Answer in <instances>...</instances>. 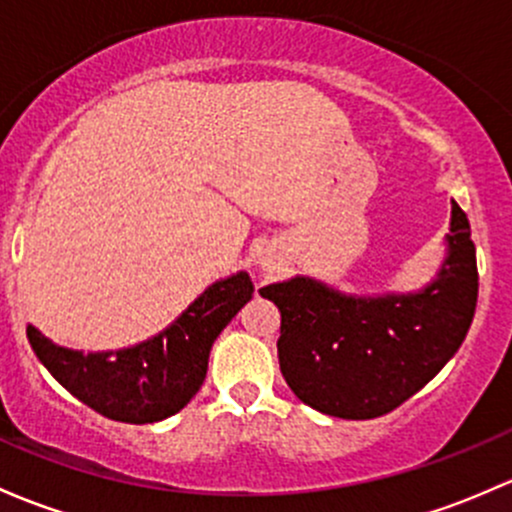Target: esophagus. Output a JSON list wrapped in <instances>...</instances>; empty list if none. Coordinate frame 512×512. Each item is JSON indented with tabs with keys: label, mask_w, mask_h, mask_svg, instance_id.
<instances>
[{
	"label": "esophagus",
	"mask_w": 512,
	"mask_h": 512,
	"mask_svg": "<svg viewBox=\"0 0 512 512\" xmlns=\"http://www.w3.org/2000/svg\"><path fill=\"white\" fill-rule=\"evenodd\" d=\"M260 267H262V270H272L274 260L270 255H260Z\"/></svg>",
	"instance_id": "obj_1"
}]
</instances>
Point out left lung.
Returning <instances> with one entry per match:
<instances>
[{"label":"left lung","instance_id":"left-lung-1","mask_svg":"<svg viewBox=\"0 0 512 512\" xmlns=\"http://www.w3.org/2000/svg\"><path fill=\"white\" fill-rule=\"evenodd\" d=\"M446 255L414 292L348 294L297 274L260 289L282 311L279 370L304 405L341 419L392 412L454 358L478 299L471 225L451 201Z\"/></svg>","mask_w":512,"mask_h":512}]
</instances>
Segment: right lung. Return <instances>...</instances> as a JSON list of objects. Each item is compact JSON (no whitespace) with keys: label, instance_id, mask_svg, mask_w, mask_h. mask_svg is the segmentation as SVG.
I'll return each mask as SVG.
<instances>
[{"label":"right lung","instance_id":"obj_1","mask_svg":"<svg viewBox=\"0 0 512 512\" xmlns=\"http://www.w3.org/2000/svg\"><path fill=\"white\" fill-rule=\"evenodd\" d=\"M245 270L218 279L188 304L164 331L117 351H75L26 326L43 368L73 397L102 417L152 424L181 412L206 380L215 338L252 299Z\"/></svg>","mask_w":512,"mask_h":512}]
</instances>
